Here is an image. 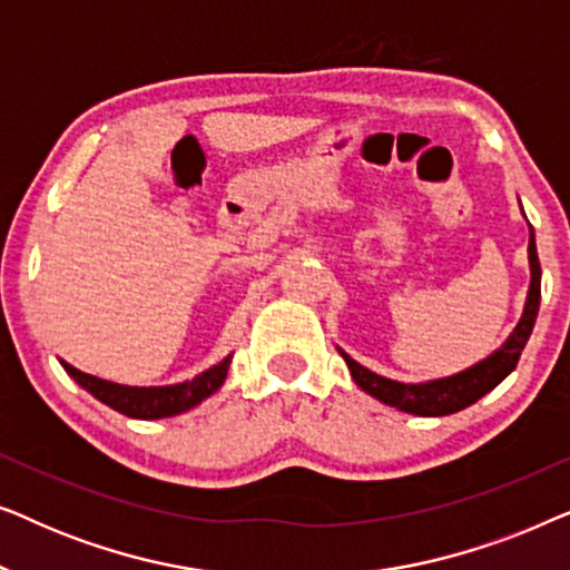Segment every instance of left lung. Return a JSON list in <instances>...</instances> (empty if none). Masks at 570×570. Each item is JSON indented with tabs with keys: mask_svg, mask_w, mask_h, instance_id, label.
<instances>
[{
	"mask_svg": "<svg viewBox=\"0 0 570 570\" xmlns=\"http://www.w3.org/2000/svg\"><path fill=\"white\" fill-rule=\"evenodd\" d=\"M529 269H532V283H529L524 314H521L519 324L513 326L509 340L503 342L495 353H490L485 361L470 365V368L454 373V376L446 379H433L423 381V384H402V381L379 376L353 361L345 350H340V355L345 357L350 376L357 386L363 389L365 394H371L373 400L389 404V407H396L402 412H410V415L420 417H441L451 415V412H459L470 407L485 396L488 392L501 384V381L509 376V373L517 368L521 350H524L529 334L534 330L537 311H540V259H537V244H534V230L529 225Z\"/></svg>",
	"mask_w": 570,
	"mask_h": 570,
	"instance_id": "obj_1",
	"label": "left lung"
}]
</instances>
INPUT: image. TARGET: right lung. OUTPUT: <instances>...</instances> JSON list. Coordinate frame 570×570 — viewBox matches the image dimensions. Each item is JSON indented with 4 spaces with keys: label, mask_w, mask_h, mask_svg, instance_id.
<instances>
[{
    "label": "right lung",
    "mask_w": 570,
    "mask_h": 570,
    "mask_svg": "<svg viewBox=\"0 0 570 570\" xmlns=\"http://www.w3.org/2000/svg\"><path fill=\"white\" fill-rule=\"evenodd\" d=\"M230 357H223L220 363L213 368L202 371L199 376L184 384H170V386H127V384H114V381L90 376V373L77 371L75 365L67 361H59L65 365V371L80 384L85 392H90L98 402L108 404V407L121 412V415L135 417V420H160V417H174L181 412L197 407L202 400L213 396L217 389L223 386L225 376H228Z\"/></svg>",
    "instance_id": "obj_1"
}]
</instances>
